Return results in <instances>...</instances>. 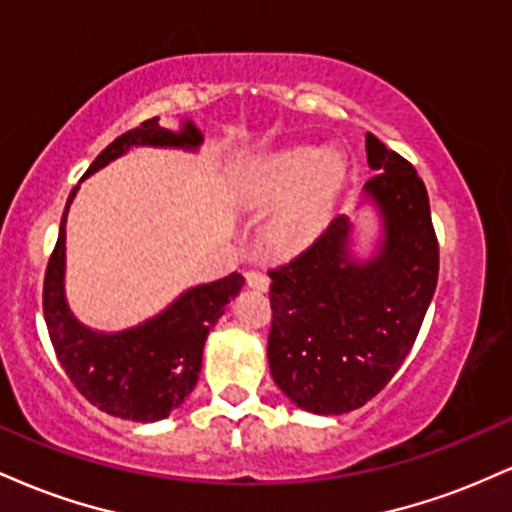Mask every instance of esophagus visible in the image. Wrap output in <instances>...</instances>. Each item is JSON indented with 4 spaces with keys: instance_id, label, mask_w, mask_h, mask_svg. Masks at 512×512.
I'll use <instances>...</instances> for the list:
<instances>
[{
    "instance_id": "1",
    "label": "esophagus",
    "mask_w": 512,
    "mask_h": 512,
    "mask_svg": "<svg viewBox=\"0 0 512 512\" xmlns=\"http://www.w3.org/2000/svg\"><path fill=\"white\" fill-rule=\"evenodd\" d=\"M245 281H248L250 289H255V291H267L269 289L267 274H262L260 269H248V272H245Z\"/></svg>"
}]
</instances>
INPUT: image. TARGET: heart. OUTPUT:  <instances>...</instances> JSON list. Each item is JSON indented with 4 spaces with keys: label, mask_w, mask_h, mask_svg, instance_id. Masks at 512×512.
Segmentation results:
<instances>
[{
    "label": "heart",
    "mask_w": 512,
    "mask_h": 512,
    "mask_svg": "<svg viewBox=\"0 0 512 512\" xmlns=\"http://www.w3.org/2000/svg\"><path fill=\"white\" fill-rule=\"evenodd\" d=\"M342 182L344 163L315 146H289L264 156L252 170V199L267 207L289 199L269 226L276 248L308 245L330 219Z\"/></svg>",
    "instance_id": "obj_1"
}]
</instances>
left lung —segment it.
Returning <instances> with one entry per match:
<instances>
[{"mask_svg":"<svg viewBox=\"0 0 512 512\" xmlns=\"http://www.w3.org/2000/svg\"><path fill=\"white\" fill-rule=\"evenodd\" d=\"M375 175L363 192L383 219L368 262L351 257V223L330 226L301 255L269 269L274 383L296 407L346 414L390 383L416 342L438 281V238L424 180L366 134Z\"/></svg>","mask_w":512,"mask_h":512,"instance_id":"8db88e82","label":"left lung"}]
</instances>
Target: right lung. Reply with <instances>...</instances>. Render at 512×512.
I'll use <instances>...</instances> for the list:
<instances>
[{
	"instance_id": "add662e5",
	"label": "right lung",
	"mask_w": 512,
	"mask_h": 512,
	"mask_svg": "<svg viewBox=\"0 0 512 512\" xmlns=\"http://www.w3.org/2000/svg\"><path fill=\"white\" fill-rule=\"evenodd\" d=\"M199 144L202 132L190 120L182 122L180 132H170L158 125V117H151L105 146L86 175L108 166L132 146L195 151ZM76 190L79 187L67 199L60 238L45 269L43 313L50 342L64 373L93 407L139 424L161 421L195 390L207 334L223 315L226 303L243 289L245 279L233 272L211 284L187 289L163 313L125 332L88 330L72 315L64 298V223Z\"/></svg>"
}]
</instances>
